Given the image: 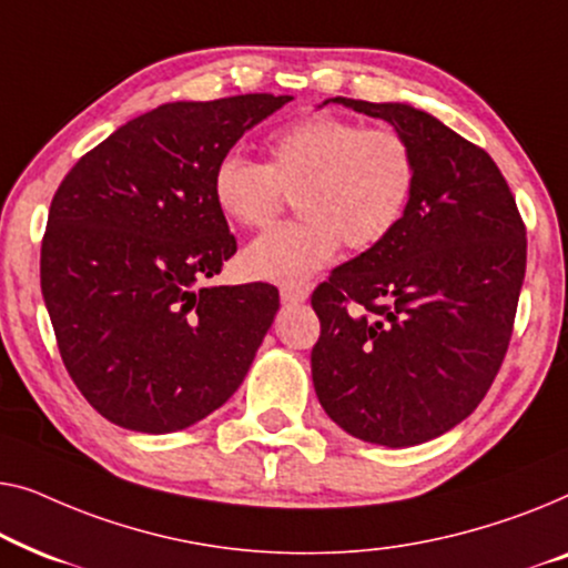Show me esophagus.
<instances>
[{"label":"esophagus","mask_w":568,"mask_h":568,"mask_svg":"<svg viewBox=\"0 0 568 568\" xmlns=\"http://www.w3.org/2000/svg\"><path fill=\"white\" fill-rule=\"evenodd\" d=\"M306 298H308V287H303V285H283L281 287L283 303H303Z\"/></svg>","instance_id":"1"}]
</instances>
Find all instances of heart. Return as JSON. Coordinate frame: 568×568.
I'll return each mask as SVG.
<instances>
[{
    "mask_svg": "<svg viewBox=\"0 0 568 568\" xmlns=\"http://www.w3.org/2000/svg\"><path fill=\"white\" fill-rule=\"evenodd\" d=\"M419 156L394 125H363L311 113L267 139V164L226 151L213 166L219 211L244 229H267L295 195L303 219L252 242L242 270L254 281L298 285L337 257L339 246L371 252L409 213Z\"/></svg>",
    "mask_w": 568,
    "mask_h": 568,
    "instance_id": "obj_1",
    "label": "heart"
}]
</instances>
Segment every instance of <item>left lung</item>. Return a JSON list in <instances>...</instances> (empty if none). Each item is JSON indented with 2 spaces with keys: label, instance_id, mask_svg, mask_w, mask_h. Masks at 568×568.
<instances>
[{
  "label": "left lung",
  "instance_id": "1",
  "mask_svg": "<svg viewBox=\"0 0 568 568\" xmlns=\"http://www.w3.org/2000/svg\"><path fill=\"white\" fill-rule=\"evenodd\" d=\"M409 135L419 182L394 236L311 295V375L324 412L365 443L409 447L453 429L491 388L515 329L527 236L481 146L402 102L334 98Z\"/></svg>",
  "mask_w": 568,
  "mask_h": 568
}]
</instances>
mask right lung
<instances>
[{"instance_id":"obj_1","label":"right lung","mask_w":568,"mask_h":568,"mask_svg":"<svg viewBox=\"0 0 568 568\" xmlns=\"http://www.w3.org/2000/svg\"><path fill=\"white\" fill-rule=\"evenodd\" d=\"M291 100L166 102L87 151L55 190L43 301L67 373L113 425L178 433L242 386L281 298L270 283L203 285L236 252L211 178Z\"/></svg>"}]
</instances>
